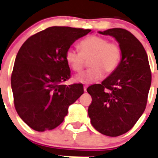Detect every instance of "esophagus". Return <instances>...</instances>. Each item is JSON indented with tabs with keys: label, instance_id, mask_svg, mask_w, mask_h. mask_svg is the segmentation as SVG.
Instances as JSON below:
<instances>
[{
	"label": "esophagus",
	"instance_id": "obj_1",
	"mask_svg": "<svg viewBox=\"0 0 158 158\" xmlns=\"http://www.w3.org/2000/svg\"><path fill=\"white\" fill-rule=\"evenodd\" d=\"M87 88H88V85H85V86H84V91H87Z\"/></svg>",
	"mask_w": 158,
	"mask_h": 158
}]
</instances>
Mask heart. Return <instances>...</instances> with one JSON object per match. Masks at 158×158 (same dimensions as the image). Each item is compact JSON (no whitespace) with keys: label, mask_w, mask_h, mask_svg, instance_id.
Returning <instances> with one entry per match:
<instances>
[{"label":"heart","mask_w":158,"mask_h":158,"mask_svg":"<svg viewBox=\"0 0 158 158\" xmlns=\"http://www.w3.org/2000/svg\"><path fill=\"white\" fill-rule=\"evenodd\" d=\"M80 52L68 49L65 59L72 70L81 72L88 60L90 68L75 77V81L82 83L97 81L103 76L111 74L116 70L122 57V50L116 43L109 42L106 37L91 35L84 39L78 44Z\"/></svg>","instance_id":"obj_1"}]
</instances>
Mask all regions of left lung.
<instances>
[{
    "mask_svg": "<svg viewBox=\"0 0 158 158\" xmlns=\"http://www.w3.org/2000/svg\"><path fill=\"white\" fill-rule=\"evenodd\" d=\"M100 34L112 35L119 44L122 59L116 70L102 84L88 87L91 125L106 136H118L131 130L143 113L151 85L148 55L140 42L123 28Z\"/></svg>",
    "mask_w": 158,
    "mask_h": 158,
    "instance_id": "1",
    "label": "left lung"
}]
</instances>
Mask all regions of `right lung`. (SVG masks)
Returning a JSON list of instances; mask_svg holds the SVG:
<instances>
[{
  "mask_svg": "<svg viewBox=\"0 0 158 158\" xmlns=\"http://www.w3.org/2000/svg\"><path fill=\"white\" fill-rule=\"evenodd\" d=\"M91 31L49 27L29 37L18 52L10 78L15 107L35 131L57 127L69 106L84 93L82 84H63L70 77L65 55L77 40Z\"/></svg>",
  "mask_w": 158,
  "mask_h": 158,
  "instance_id": "add662e5",
  "label": "right lung"
}]
</instances>
